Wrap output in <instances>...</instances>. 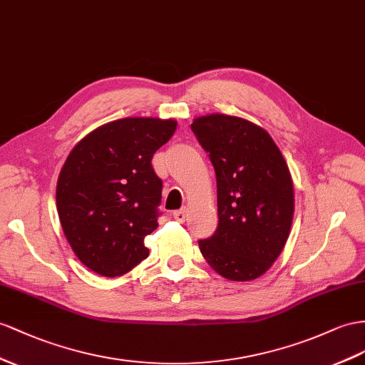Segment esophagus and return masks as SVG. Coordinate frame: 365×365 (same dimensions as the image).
<instances>
[{"instance_id":"34e87169","label":"esophagus","mask_w":365,"mask_h":365,"mask_svg":"<svg viewBox=\"0 0 365 365\" xmlns=\"http://www.w3.org/2000/svg\"><path fill=\"white\" fill-rule=\"evenodd\" d=\"M174 219H175L177 222L183 223L185 219H186V208H182V210H179V211H175V212H174Z\"/></svg>"}]
</instances>
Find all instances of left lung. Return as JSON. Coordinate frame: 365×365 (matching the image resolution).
Here are the masks:
<instances>
[{"instance_id": "8db88e82", "label": "left lung", "mask_w": 365, "mask_h": 365, "mask_svg": "<svg viewBox=\"0 0 365 365\" xmlns=\"http://www.w3.org/2000/svg\"><path fill=\"white\" fill-rule=\"evenodd\" d=\"M217 179L219 225L199 240L214 272L236 282L265 274L287 244L294 214L292 174L264 128L227 115L195 117L191 125Z\"/></svg>"}]
</instances>
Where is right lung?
I'll return each instance as SVG.
<instances>
[{
	"instance_id": "add662e5",
	"label": "right lung",
	"mask_w": 365,
	"mask_h": 365,
	"mask_svg": "<svg viewBox=\"0 0 365 365\" xmlns=\"http://www.w3.org/2000/svg\"><path fill=\"white\" fill-rule=\"evenodd\" d=\"M177 128L173 118L126 117L83 137L57 182V211L73 253L92 272L123 276L149 255L162 180L153 155Z\"/></svg>"
}]
</instances>
